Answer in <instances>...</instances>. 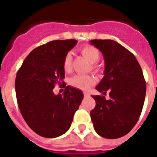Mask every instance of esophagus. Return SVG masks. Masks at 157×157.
I'll return each mask as SVG.
<instances>
[{
	"mask_svg": "<svg viewBox=\"0 0 157 157\" xmlns=\"http://www.w3.org/2000/svg\"><path fill=\"white\" fill-rule=\"evenodd\" d=\"M90 95V94L88 92H84V96H85V97H89Z\"/></svg>",
	"mask_w": 157,
	"mask_h": 157,
	"instance_id": "obj_1",
	"label": "esophagus"
}]
</instances>
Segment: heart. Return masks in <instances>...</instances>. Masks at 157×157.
<instances>
[{
  "label": "heart",
  "mask_w": 157,
  "mask_h": 157,
  "mask_svg": "<svg viewBox=\"0 0 157 157\" xmlns=\"http://www.w3.org/2000/svg\"><path fill=\"white\" fill-rule=\"evenodd\" d=\"M81 54L90 62L91 63H95L98 61L100 54L98 49H96L94 46L91 45H86L81 49ZM71 54L67 53L65 55L63 59V66L65 71H69L71 69ZM95 83V79L92 76L89 75H76L73 77H71L70 80V84L71 86L75 88L82 90H88L90 86H92Z\"/></svg>",
  "instance_id": "b5f03b06"
}]
</instances>
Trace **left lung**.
I'll list each match as a JSON object with an SVG mask.
<instances>
[{
	"mask_svg": "<svg viewBox=\"0 0 157 157\" xmlns=\"http://www.w3.org/2000/svg\"><path fill=\"white\" fill-rule=\"evenodd\" d=\"M104 58V76L96 90L106 94L93 95L95 107L90 112L94 128L106 139H118L129 133L141 115L146 82L139 62L126 48L112 40H91Z\"/></svg>",
	"mask_w": 157,
	"mask_h": 157,
	"instance_id": "left-lung-1",
	"label": "left lung"
}]
</instances>
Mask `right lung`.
<instances>
[{
	"label": "right lung",
	"mask_w": 157,
	"mask_h": 157,
	"mask_svg": "<svg viewBox=\"0 0 157 157\" xmlns=\"http://www.w3.org/2000/svg\"><path fill=\"white\" fill-rule=\"evenodd\" d=\"M76 44L71 39L40 45L28 54L17 72L16 98L21 114L40 136L56 138L66 133L84 98L82 91L63 81L64 57ZM55 83L64 85L63 95L53 94Z\"/></svg>",
	"instance_id": "1"
}]
</instances>
